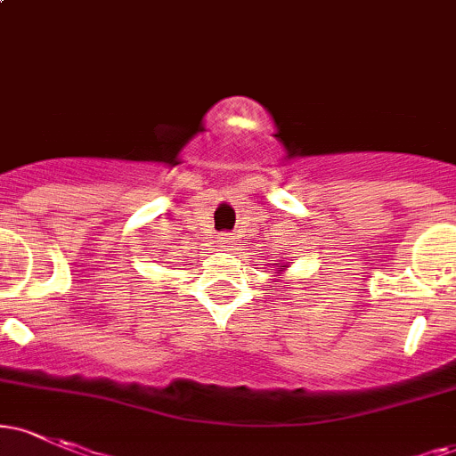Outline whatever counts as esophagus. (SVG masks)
I'll list each match as a JSON object with an SVG mask.
<instances>
[{
  "mask_svg": "<svg viewBox=\"0 0 456 456\" xmlns=\"http://www.w3.org/2000/svg\"><path fill=\"white\" fill-rule=\"evenodd\" d=\"M233 233H221V238H218V242H221L223 246H229V244H233Z\"/></svg>",
  "mask_w": 456,
  "mask_h": 456,
  "instance_id": "obj_1",
  "label": "esophagus"
}]
</instances>
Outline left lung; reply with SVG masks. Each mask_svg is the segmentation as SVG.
Segmentation results:
<instances>
[{"label":"left lung","mask_w":456,"mask_h":456,"mask_svg":"<svg viewBox=\"0 0 456 456\" xmlns=\"http://www.w3.org/2000/svg\"><path fill=\"white\" fill-rule=\"evenodd\" d=\"M282 268H285V265H282Z\"/></svg>","instance_id":"left-lung-1"}]
</instances>
